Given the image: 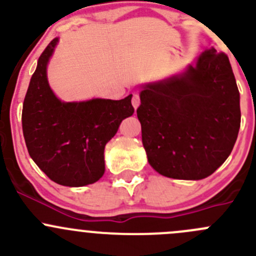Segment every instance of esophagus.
Wrapping results in <instances>:
<instances>
[{
  "mask_svg": "<svg viewBox=\"0 0 256 256\" xmlns=\"http://www.w3.org/2000/svg\"><path fill=\"white\" fill-rule=\"evenodd\" d=\"M131 102H132V106L135 108V110H136L138 106H140V96H138V94H134Z\"/></svg>",
  "mask_w": 256,
  "mask_h": 256,
  "instance_id": "esophagus-1",
  "label": "esophagus"
}]
</instances>
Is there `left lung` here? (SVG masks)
<instances>
[{
	"instance_id": "left-lung-1",
	"label": "left lung",
	"mask_w": 256,
	"mask_h": 256,
	"mask_svg": "<svg viewBox=\"0 0 256 256\" xmlns=\"http://www.w3.org/2000/svg\"><path fill=\"white\" fill-rule=\"evenodd\" d=\"M138 118L147 160L174 180H203L224 164L240 128L229 58L214 47L182 74L142 85Z\"/></svg>"
}]
</instances>
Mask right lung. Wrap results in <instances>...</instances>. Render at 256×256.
<instances>
[{
	"mask_svg": "<svg viewBox=\"0 0 256 256\" xmlns=\"http://www.w3.org/2000/svg\"><path fill=\"white\" fill-rule=\"evenodd\" d=\"M59 38L47 46L23 102L22 128L28 154L53 182L68 187L92 184L105 172V144L121 121L134 114L125 99L64 102L50 89L47 66Z\"/></svg>",
	"mask_w": 256,
	"mask_h": 256,
	"instance_id": "1",
	"label": "right lung"
}]
</instances>
